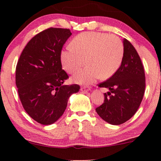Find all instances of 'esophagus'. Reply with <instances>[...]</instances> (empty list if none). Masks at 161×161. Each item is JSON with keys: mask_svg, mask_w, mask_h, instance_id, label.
I'll return each instance as SVG.
<instances>
[{"mask_svg": "<svg viewBox=\"0 0 161 161\" xmlns=\"http://www.w3.org/2000/svg\"><path fill=\"white\" fill-rule=\"evenodd\" d=\"M80 90H81V92H89V90H91V89H90L89 87L82 86L80 88Z\"/></svg>", "mask_w": 161, "mask_h": 161, "instance_id": "1", "label": "esophagus"}]
</instances>
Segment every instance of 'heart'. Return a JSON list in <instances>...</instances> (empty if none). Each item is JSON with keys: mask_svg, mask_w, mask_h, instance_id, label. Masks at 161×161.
<instances>
[{"mask_svg": "<svg viewBox=\"0 0 161 161\" xmlns=\"http://www.w3.org/2000/svg\"><path fill=\"white\" fill-rule=\"evenodd\" d=\"M72 47H67L61 53L63 67L69 73L77 72L72 80L80 84H90L97 79H107L116 73L122 64L124 45L115 35L101 32H84L72 41Z\"/></svg>", "mask_w": 161, "mask_h": 161, "instance_id": "obj_1", "label": "heart"}]
</instances>
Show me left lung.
<instances>
[{
    "instance_id": "obj_1",
    "label": "left lung",
    "mask_w": 161,
    "mask_h": 161,
    "mask_svg": "<svg viewBox=\"0 0 161 161\" xmlns=\"http://www.w3.org/2000/svg\"><path fill=\"white\" fill-rule=\"evenodd\" d=\"M124 56L113 76L99 86L109 90L104 102L96 108L103 120L114 125L123 124L136 113L145 91V74L137 51L126 39L123 40Z\"/></svg>"
}]
</instances>
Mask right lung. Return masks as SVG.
Here are the masks:
<instances>
[{"label": "right lung", "mask_w": 161, "mask_h": 161, "mask_svg": "<svg viewBox=\"0 0 161 161\" xmlns=\"http://www.w3.org/2000/svg\"><path fill=\"white\" fill-rule=\"evenodd\" d=\"M67 28H50L28 42L19 56L15 80L21 103L27 114L42 125L56 122L65 111L80 86L64 85L69 78L62 69L61 53L71 36Z\"/></svg>", "instance_id": "obj_1"}]
</instances>
